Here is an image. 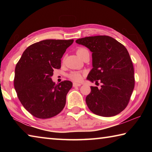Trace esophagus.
Wrapping results in <instances>:
<instances>
[{
	"label": "esophagus",
	"mask_w": 152,
	"mask_h": 152,
	"mask_svg": "<svg viewBox=\"0 0 152 152\" xmlns=\"http://www.w3.org/2000/svg\"><path fill=\"white\" fill-rule=\"evenodd\" d=\"M81 84L80 83H76V82H74L73 83V86L76 87V86H80Z\"/></svg>",
	"instance_id": "1"
}]
</instances>
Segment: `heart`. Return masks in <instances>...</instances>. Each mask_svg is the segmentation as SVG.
I'll list each match as a JSON object with an SVG mask.
<instances>
[{"mask_svg": "<svg viewBox=\"0 0 152 152\" xmlns=\"http://www.w3.org/2000/svg\"><path fill=\"white\" fill-rule=\"evenodd\" d=\"M86 51H88L85 48H80L77 50V54L78 55L79 57L83 54V53L86 52ZM69 78L70 79L73 80L74 81H80L82 79V74L81 73L78 72H72L70 74H69Z\"/></svg>", "mask_w": 152, "mask_h": 152, "instance_id": "1", "label": "heart"}]
</instances>
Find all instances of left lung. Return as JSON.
<instances>
[{
	"label": "left lung",
	"mask_w": 152,
	"mask_h": 152,
	"mask_svg": "<svg viewBox=\"0 0 152 152\" xmlns=\"http://www.w3.org/2000/svg\"><path fill=\"white\" fill-rule=\"evenodd\" d=\"M76 42L92 53V69L87 80L102 83L100 89L91 86V93L86 97L87 106L101 117L118 115L127 106L135 86L134 69L127 50L107 35L86 37Z\"/></svg>",
	"instance_id": "obj_1"
}]
</instances>
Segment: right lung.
Segmentation results:
<instances>
[{"label":"right lung","mask_w":152,"mask_h":152,"mask_svg":"<svg viewBox=\"0 0 152 152\" xmlns=\"http://www.w3.org/2000/svg\"><path fill=\"white\" fill-rule=\"evenodd\" d=\"M74 39H46L29 46L15 70L14 86L20 103L39 119L59 114L65 107L72 82L56 84L51 80L54 69L61 68V58Z\"/></svg>","instance_id":"right-lung-1"}]
</instances>
